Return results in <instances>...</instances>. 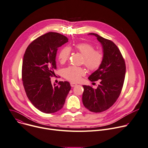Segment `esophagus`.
Returning <instances> with one entry per match:
<instances>
[{"mask_svg": "<svg viewBox=\"0 0 148 148\" xmlns=\"http://www.w3.org/2000/svg\"><path fill=\"white\" fill-rule=\"evenodd\" d=\"M76 84H75V83H73V82H71V86L72 87H74V86H76Z\"/></svg>", "mask_w": 148, "mask_h": 148, "instance_id": "1", "label": "esophagus"}]
</instances>
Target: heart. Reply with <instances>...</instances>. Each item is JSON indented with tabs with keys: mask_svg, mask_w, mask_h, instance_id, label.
<instances>
[{
	"mask_svg": "<svg viewBox=\"0 0 148 148\" xmlns=\"http://www.w3.org/2000/svg\"><path fill=\"white\" fill-rule=\"evenodd\" d=\"M75 50L81 53L84 59L82 63L85 64L87 69L90 72H95L98 70L103 63L104 55L100 50H95L93 45L82 42L75 45ZM71 55V49L64 47L62 49L58 55V58L60 63H64L69 60ZM85 70L82 67L71 66L63 71V76L67 79L73 82H77L81 80L82 76L85 75Z\"/></svg>",
	"mask_w": 148,
	"mask_h": 148,
	"instance_id": "obj_1",
	"label": "heart"
}]
</instances>
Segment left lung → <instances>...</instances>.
Returning a JSON list of instances; mask_svg holds the SVG:
<instances>
[{
	"label": "left lung",
	"instance_id": "8db88e82",
	"mask_svg": "<svg viewBox=\"0 0 148 148\" xmlns=\"http://www.w3.org/2000/svg\"><path fill=\"white\" fill-rule=\"evenodd\" d=\"M95 36L103 48L104 59L99 69L88 77L91 82L99 80L97 88L89 85H83L84 91L82 102L85 108L94 112H101L110 108L119 97L123 88L126 64L117 45L112 41Z\"/></svg>",
	"mask_w": 148,
	"mask_h": 148
}]
</instances>
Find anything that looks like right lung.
<instances>
[{"label":"right lung","instance_id":"1","mask_svg":"<svg viewBox=\"0 0 148 148\" xmlns=\"http://www.w3.org/2000/svg\"><path fill=\"white\" fill-rule=\"evenodd\" d=\"M67 41L66 36L49 32L29 44L24 55L22 80L25 91L32 105L42 112L54 113L62 109L71 89L67 81L53 86L50 79L57 68V51Z\"/></svg>","mask_w":148,"mask_h":148}]
</instances>
